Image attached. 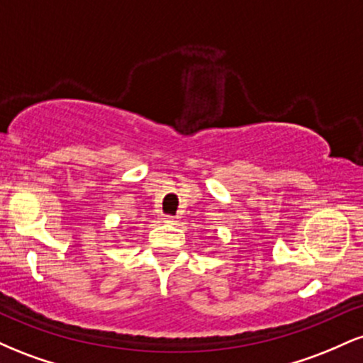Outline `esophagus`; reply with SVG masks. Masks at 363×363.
<instances>
[{"instance_id": "34e87169", "label": "esophagus", "mask_w": 363, "mask_h": 363, "mask_svg": "<svg viewBox=\"0 0 363 363\" xmlns=\"http://www.w3.org/2000/svg\"><path fill=\"white\" fill-rule=\"evenodd\" d=\"M164 222L165 223H172L174 222V216L172 215H165L164 216Z\"/></svg>"}]
</instances>
